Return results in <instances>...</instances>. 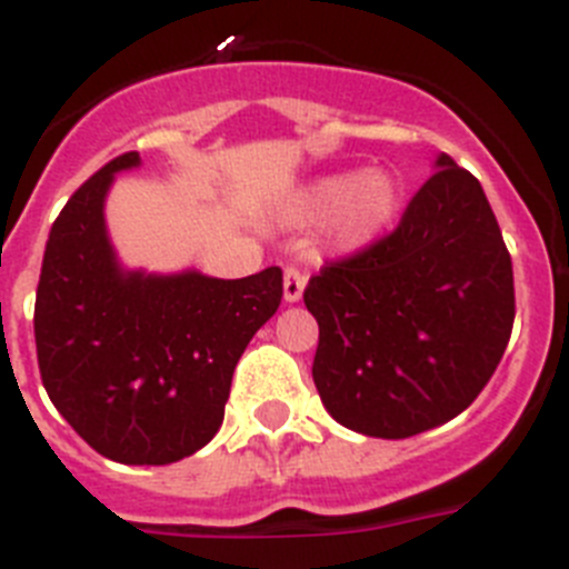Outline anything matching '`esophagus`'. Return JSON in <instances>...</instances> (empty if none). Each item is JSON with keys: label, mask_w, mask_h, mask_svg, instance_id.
I'll return each instance as SVG.
<instances>
[{"label": "esophagus", "mask_w": 569, "mask_h": 569, "mask_svg": "<svg viewBox=\"0 0 569 569\" xmlns=\"http://www.w3.org/2000/svg\"><path fill=\"white\" fill-rule=\"evenodd\" d=\"M305 284H308V276L301 273L299 268L284 270V301H299L301 293H305Z\"/></svg>", "instance_id": "obj_1"}]
</instances>
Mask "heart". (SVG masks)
<instances>
[{"label": "heart", "mask_w": 569, "mask_h": 569, "mask_svg": "<svg viewBox=\"0 0 569 569\" xmlns=\"http://www.w3.org/2000/svg\"><path fill=\"white\" fill-rule=\"evenodd\" d=\"M405 184L390 170H339L310 179L293 190L281 219L293 228H319L325 224V239L330 250L341 256L361 253L387 233L396 222Z\"/></svg>", "instance_id": "b5f03b06"}]
</instances>
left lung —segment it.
<instances>
[{"mask_svg":"<svg viewBox=\"0 0 569 569\" xmlns=\"http://www.w3.org/2000/svg\"><path fill=\"white\" fill-rule=\"evenodd\" d=\"M313 381L347 430L407 439L456 419L496 373L516 319L512 261L479 179L441 153L399 228L305 290Z\"/></svg>","mask_w":569,"mask_h":569,"instance_id":"1","label":"left lung"}]
</instances>
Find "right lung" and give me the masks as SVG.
<instances>
[{
	"label": "right lung",
	"instance_id": "obj_1",
	"mask_svg": "<svg viewBox=\"0 0 569 569\" xmlns=\"http://www.w3.org/2000/svg\"><path fill=\"white\" fill-rule=\"evenodd\" d=\"M70 196L44 244L33 333L42 385L73 430L119 465H173L222 427L236 361L279 310L281 270L213 279L124 268L104 224L113 176Z\"/></svg>",
	"mask_w": 569,
	"mask_h": 569
}]
</instances>
